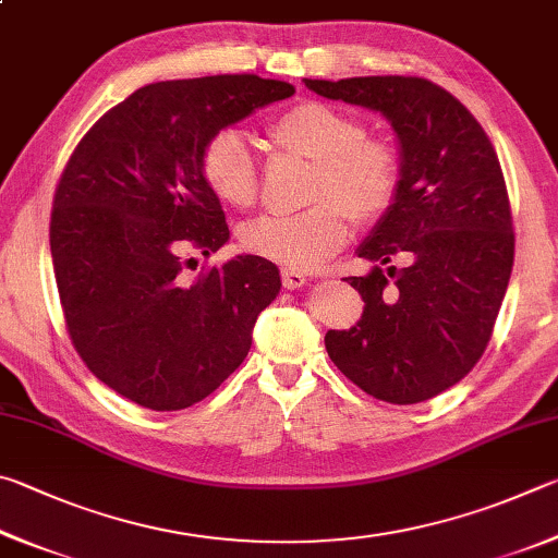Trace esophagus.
I'll use <instances>...</instances> for the list:
<instances>
[{
    "label": "esophagus",
    "mask_w": 558,
    "mask_h": 558,
    "mask_svg": "<svg viewBox=\"0 0 558 558\" xmlns=\"http://www.w3.org/2000/svg\"><path fill=\"white\" fill-rule=\"evenodd\" d=\"M281 281H284V289H301L304 284H308L306 274L296 271V269H284L281 271Z\"/></svg>",
    "instance_id": "1"
}]
</instances>
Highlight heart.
Here are the masks:
<instances>
[{"instance_id":"1","label":"heart","mask_w":558,"mask_h":558,"mask_svg":"<svg viewBox=\"0 0 558 558\" xmlns=\"http://www.w3.org/2000/svg\"><path fill=\"white\" fill-rule=\"evenodd\" d=\"M269 142L314 161L311 208L262 215L240 230L244 247L289 269H314L350 238L353 215L377 220L397 201L402 166L392 144L365 136V124L343 107L301 100L267 122ZM201 179L230 208H250L259 191V169L238 130L215 132L198 156Z\"/></svg>"}]
</instances>
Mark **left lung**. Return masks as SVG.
I'll list each match as a JSON object with an SVG mask.
<instances>
[{
  "label": "left lung",
  "instance_id": "8db88e82",
  "mask_svg": "<svg viewBox=\"0 0 558 558\" xmlns=\"http://www.w3.org/2000/svg\"><path fill=\"white\" fill-rule=\"evenodd\" d=\"M304 83L383 114L402 166L397 201L357 247L373 269L345 279L365 301L363 316L328 330L326 350L375 399L426 402L471 373L500 314L514 262L500 161L465 105L424 77ZM395 256L408 262L402 270L388 267Z\"/></svg>",
  "mask_w": 558,
  "mask_h": 558
}]
</instances>
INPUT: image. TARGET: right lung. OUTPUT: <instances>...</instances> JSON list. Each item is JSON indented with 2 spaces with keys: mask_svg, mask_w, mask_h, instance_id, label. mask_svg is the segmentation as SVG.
I'll list each match as a JSON object with an SVG mask.
<instances>
[{
  "mask_svg": "<svg viewBox=\"0 0 558 558\" xmlns=\"http://www.w3.org/2000/svg\"><path fill=\"white\" fill-rule=\"evenodd\" d=\"M291 95V83L259 75L144 85L68 159L51 213L65 326L90 373L134 404L193 407L247 357L281 277L257 254L185 274L191 250L230 240L198 156L215 132Z\"/></svg>",
  "mask_w": 558,
  "mask_h": 558,
  "instance_id": "right-lung-1",
  "label": "right lung"
}]
</instances>
